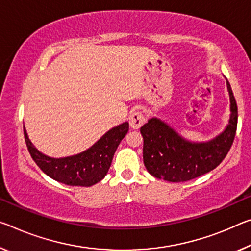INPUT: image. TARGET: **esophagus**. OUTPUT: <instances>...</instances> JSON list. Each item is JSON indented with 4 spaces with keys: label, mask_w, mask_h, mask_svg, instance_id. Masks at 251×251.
Returning a JSON list of instances; mask_svg holds the SVG:
<instances>
[{
    "label": "esophagus",
    "mask_w": 251,
    "mask_h": 251,
    "mask_svg": "<svg viewBox=\"0 0 251 251\" xmlns=\"http://www.w3.org/2000/svg\"><path fill=\"white\" fill-rule=\"evenodd\" d=\"M144 122H145V117H144V115H143L142 111L135 110L132 114H130L129 125L132 126L134 129L140 128V127L144 124Z\"/></svg>",
    "instance_id": "1"
}]
</instances>
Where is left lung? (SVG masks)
<instances>
[{
  "label": "left lung",
  "instance_id": "8db88e82",
  "mask_svg": "<svg viewBox=\"0 0 251 251\" xmlns=\"http://www.w3.org/2000/svg\"><path fill=\"white\" fill-rule=\"evenodd\" d=\"M230 97V118L226 129L209 142H190L156 117L141 127L144 140L143 160L150 174L169 182H185L216 169L231 147L238 123V107L231 86L226 80Z\"/></svg>",
  "mask_w": 251,
  "mask_h": 251
}]
</instances>
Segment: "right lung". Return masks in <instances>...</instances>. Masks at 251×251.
I'll list each match as a JSON object with an SVG mask.
<instances>
[{
  "mask_svg": "<svg viewBox=\"0 0 251 251\" xmlns=\"http://www.w3.org/2000/svg\"><path fill=\"white\" fill-rule=\"evenodd\" d=\"M128 128V123H123L108 130L85 152L61 158L49 157L39 152L27 137L25 127L23 130L31 157L48 176L67 185L91 186L105 177L119 143L126 136Z\"/></svg>",
  "mask_w": 251,
  "mask_h": 251,
  "instance_id": "add662e5",
  "label": "right lung"
}]
</instances>
